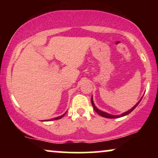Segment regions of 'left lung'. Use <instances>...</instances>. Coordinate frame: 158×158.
Instances as JSON below:
<instances>
[{
    "instance_id": "1",
    "label": "left lung",
    "mask_w": 158,
    "mask_h": 158,
    "mask_svg": "<svg viewBox=\"0 0 158 158\" xmlns=\"http://www.w3.org/2000/svg\"><path fill=\"white\" fill-rule=\"evenodd\" d=\"M141 99H140V100L137 103V104L135 105V106L133 107V108H131V109H130L129 110H128V111H126V112H125V113H123V114H120V115H117V116H115V115H110V114H107V113H106V112H103V111H102V110H100L98 109V108H97V107L95 106V105H94V101H93V99H92V98H91V103H92V106H93V108H94V110H95V111L97 112V113L98 114H99V115L102 116V117H106V118H111V119H112V118H119V117H123V116H126V115H127V114H128L131 113V112L132 111V110H133L135 109V108H136V107H137V106H138L139 103L140 102Z\"/></svg>"
}]
</instances>
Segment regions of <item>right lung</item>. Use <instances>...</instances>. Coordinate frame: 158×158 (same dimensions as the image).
Listing matches in <instances>:
<instances>
[{"label":"right lung","instance_id":"add662e5","mask_svg":"<svg viewBox=\"0 0 158 158\" xmlns=\"http://www.w3.org/2000/svg\"><path fill=\"white\" fill-rule=\"evenodd\" d=\"M66 113L67 112H65V113L63 114V115H61V116H59V117H56V118H54V119H50V120H55V119H61V118H62L63 117H64V116L65 115V114H66ZM48 121V120H47ZM49 121V120H48Z\"/></svg>","mask_w":158,"mask_h":158}]
</instances>
